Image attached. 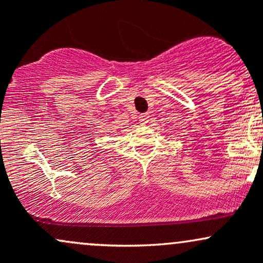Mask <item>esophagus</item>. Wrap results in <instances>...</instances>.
<instances>
[{
  "mask_svg": "<svg viewBox=\"0 0 263 263\" xmlns=\"http://www.w3.org/2000/svg\"><path fill=\"white\" fill-rule=\"evenodd\" d=\"M138 120H140L141 125H146V123L148 122V115L142 114V115H140V117H138Z\"/></svg>",
  "mask_w": 263,
  "mask_h": 263,
  "instance_id": "obj_1",
  "label": "esophagus"
}]
</instances>
